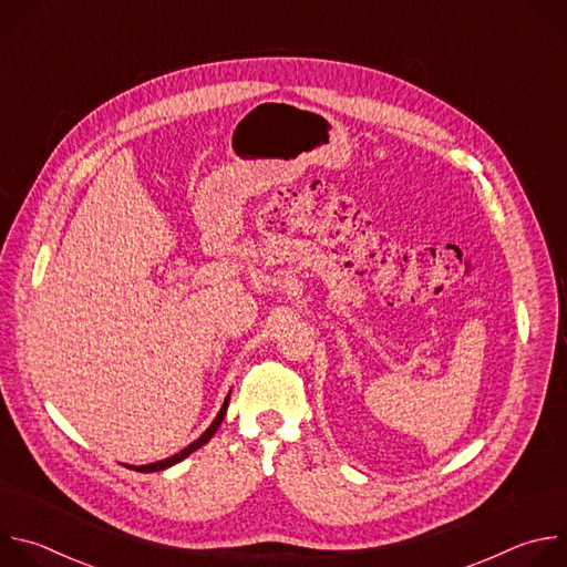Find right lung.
Instances as JSON below:
<instances>
[{"instance_id": "add662e5", "label": "right lung", "mask_w": 567, "mask_h": 567, "mask_svg": "<svg viewBox=\"0 0 567 567\" xmlns=\"http://www.w3.org/2000/svg\"><path fill=\"white\" fill-rule=\"evenodd\" d=\"M228 399H230V394H226V399H224V403H221V409H219V413H217V417L213 420V424L206 429V433L202 435V437H197L193 444H188L184 451H179V453H175L173 457H166V460H158V462H152V464H145V466H132V468H136V471H143V473H152V471H161V468H168V466H173V464H177V462H182L184 457H188L193 451H197V449H202L213 435H215V431L219 429V424H221V420H224V415H226V409H228Z\"/></svg>"}]
</instances>
